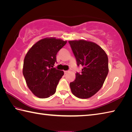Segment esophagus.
<instances>
[{"label": "esophagus", "instance_id": "1", "mask_svg": "<svg viewBox=\"0 0 132 132\" xmlns=\"http://www.w3.org/2000/svg\"><path fill=\"white\" fill-rule=\"evenodd\" d=\"M68 72V71H64V73H65V74H67Z\"/></svg>", "mask_w": 132, "mask_h": 132}]
</instances>
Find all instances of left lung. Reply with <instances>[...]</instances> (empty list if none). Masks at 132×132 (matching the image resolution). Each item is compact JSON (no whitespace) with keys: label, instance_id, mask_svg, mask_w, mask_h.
I'll list each match as a JSON object with an SVG mask.
<instances>
[{"label":"left lung","instance_id":"8db88e82","mask_svg":"<svg viewBox=\"0 0 132 132\" xmlns=\"http://www.w3.org/2000/svg\"><path fill=\"white\" fill-rule=\"evenodd\" d=\"M78 66L83 68L69 84L72 93L81 99L93 96L102 87L109 72L108 57L98 45L84 39L69 41Z\"/></svg>","mask_w":132,"mask_h":132}]
</instances>
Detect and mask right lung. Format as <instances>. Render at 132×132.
<instances>
[{
	"mask_svg": "<svg viewBox=\"0 0 132 132\" xmlns=\"http://www.w3.org/2000/svg\"><path fill=\"white\" fill-rule=\"evenodd\" d=\"M67 41L47 37L34 44L24 59L23 75L29 88L34 95L46 98L56 93L64 72L53 68L57 52Z\"/></svg>",
	"mask_w": 132,
	"mask_h": 132,
	"instance_id": "1",
	"label": "right lung"
}]
</instances>
